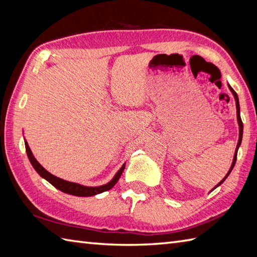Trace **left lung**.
<instances>
[{
  "label": "left lung",
  "instance_id": "left-lung-1",
  "mask_svg": "<svg viewBox=\"0 0 257 257\" xmlns=\"http://www.w3.org/2000/svg\"><path fill=\"white\" fill-rule=\"evenodd\" d=\"M228 88H230V90L232 91V94L234 96V98H235V103H236V114H237V122H238V128H239V137H238V143H237V146H236V149H235V154H234V158H233V162H232V166L230 168V170H228L227 174L224 177V179L222 180L221 182H219V184L215 185V188H213L212 191L216 189L219 185H221L223 182L225 181V179L228 177V174L231 173L232 169L234 168V166H235V162H236V157H237V150H238V147L241 146V143H242V137H243V122H242V119H241V114H239V102H238V97H237V94L235 91H234V89L232 88V87L228 85Z\"/></svg>",
  "mask_w": 257,
  "mask_h": 257
}]
</instances>
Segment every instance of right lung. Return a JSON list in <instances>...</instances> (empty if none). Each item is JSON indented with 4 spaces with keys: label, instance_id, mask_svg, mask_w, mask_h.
I'll use <instances>...</instances> for the list:
<instances>
[{
    "label": "right lung",
    "instance_id": "add662e5",
    "mask_svg": "<svg viewBox=\"0 0 257 257\" xmlns=\"http://www.w3.org/2000/svg\"><path fill=\"white\" fill-rule=\"evenodd\" d=\"M25 149H26V154L27 157H29V159L32 163L33 168L35 169L36 172L40 174L42 178H44L45 180H47L48 182H50L52 185H54L56 189L61 190L62 192L64 193H68V194H72V195H76V196H92V195H96V194H99L105 192V191L110 190L114 184L118 182V180L121 176L123 170H124V163L122 165V167L119 169V171L116 173V176L112 178L111 181H109L107 184H103L100 185V187H85V185H81L78 183H74V182H69L66 181V180H63L61 178H57L55 176H53L52 173L48 172L47 170H45L44 168H43L38 161L35 159L34 156H33L32 151L30 149L29 145L25 141Z\"/></svg>",
    "mask_w": 257,
    "mask_h": 257
}]
</instances>
